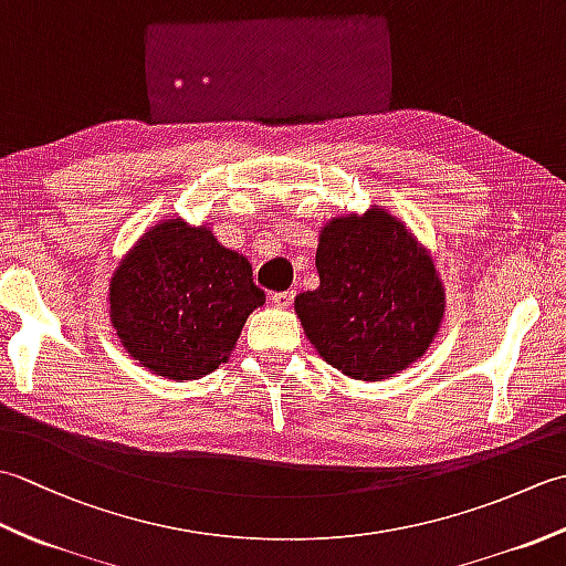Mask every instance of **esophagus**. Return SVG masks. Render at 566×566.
Wrapping results in <instances>:
<instances>
[{"instance_id":"obj_1","label":"esophagus","mask_w":566,"mask_h":566,"mask_svg":"<svg viewBox=\"0 0 566 566\" xmlns=\"http://www.w3.org/2000/svg\"><path fill=\"white\" fill-rule=\"evenodd\" d=\"M272 304L280 306V308H290L294 304V292H274Z\"/></svg>"}]
</instances>
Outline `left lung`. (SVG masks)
Segmentation results:
<instances>
[{"label": "left lung", "instance_id": "left-lung-1", "mask_svg": "<svg viewBox=\"0 0 566 566\" xmlns=\"http://www.w3.org/2000/svg\"><path fill=\"white\" fill-rule=\"evenodd\" d=\"M318 290L294 298L311 345L363 381L387 379L430 347L444 290L428 250L384 209L347 213L321 228Z\"/></svg>", "mask_w": 566, "mask_h": 566}]
</instances>
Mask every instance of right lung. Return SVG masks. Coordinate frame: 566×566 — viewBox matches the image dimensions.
Segmentation results:
<instances>
[{"instance_id":"right-lung-1","label":"right lung","mask_w":566,"mask_h":566,"mask_svg":"<svg viewBox=\"0 0 566 566\" xmlns=\"http://www.w3.org/2000/svg\"><path fill=\"white\" fill-rule=\"evenodd\" d=\"M264 304L248 258L223 248L207 226L165 219L126 252L109 284L118 340L153 375L189 381L209 375Z\"/></svg>"}]
</instances>
